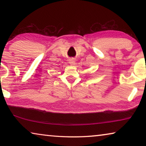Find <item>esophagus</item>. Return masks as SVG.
<instances>
[{"instance_id":"1","label":"esophagus","mask_w":146,"mask_h":146,"mask_svg":"<svg viewBox=\"0 0 146 146\" xmlns=\"http://www.w3.org/2000/svg\"><path fill=\"white\" fill-rule=\"evenodd\" d=\"M75 59L70 58V60H69V63H70V64H71V65H74V64H75Z\"/></svg>"}]
</instances>
